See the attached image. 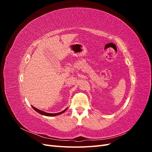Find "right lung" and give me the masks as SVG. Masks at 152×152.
Masks as SVG:
<instances>
[{
  "instance_id": "add662e5",
  "label": "right lung",
  "mask_w": 152,
  "mask_h": 152,
  "mask_svg": "<svg viewBox=\"0 0 152 152\" xmlns=\"http://www.w3.org/2000/svg\"><path fill=\"white\" fill-rule=\"evenodd\" d=\"M31 107L33 108L37 112L39 113L40 114L43 115H45V116H49V117L56 116V115H60V114H61V113L65 112L66 111V109H67V108H66L65 110H64L63 111H62V112H59V113H46V112H44V111H42V110H39V109H37V108H36L35 107H33V106H31Z\"/></svg>"
}]
</instances>
